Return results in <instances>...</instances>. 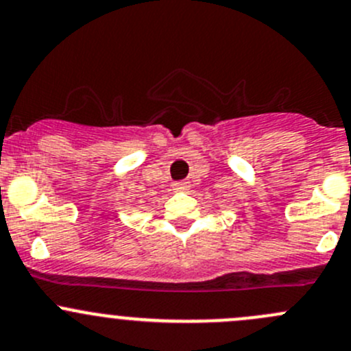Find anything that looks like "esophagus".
<instances>
[{
  "label": "esophagus",
  "instance_id": "esophagus-1",
  "mask_svg": "<svg viewBox=\"0 0 351 351\" xmlns=\"http://www.w3.org/2000/svg\"><path fill=\"white\" fill-rule=\"evenodd\" d=\"M172 187H174V191H187L189 189V182H186V180H180V182L172 184Z\"/></svg>",
  "mask_w": 351,
  "mask_h": 351
}]
</instances>
